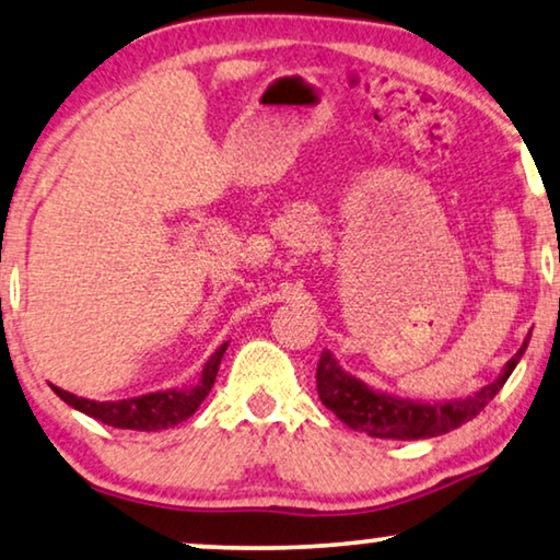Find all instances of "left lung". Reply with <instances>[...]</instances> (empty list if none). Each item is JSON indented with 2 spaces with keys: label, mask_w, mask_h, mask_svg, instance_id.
Instances as JSON below:
<instances>
[{
  "label": "left lung",
  "mask_w": 560,
  "mask_h": 560,
  "mask_svg": "<svg viewBox=\"0 0 560 560\" xmlns=\"http://www.w3.org/2000/svg\"><path fill=\"white\" fill-rule=\"evenodd\" d=\"M530 334L523 339L513 360H508L498 377L475 392L470 397L445 399V402H420L387 392L372 389L366 382L345 372L329 349H324L319 366H316V392L327 405V410L357 432L382 440H428L457 430L460 424L478 417L482 407L493 399L511 377L515 364L528 349Z\"/></svg>",
  "instance_id": "obj_1"
}]
</instances>
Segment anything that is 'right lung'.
Listing matches in <instances>:
<instances>
[{"instance_id":"add662e5","label":"right lung","mask_w":560,"mask_h":560,"mask_svg":"<svg viewBox=\"0 0 560 560\" xmlns=\"http://www.w3.org/2000/svg\"><path fill=\"white\" fill-rule=\"evenodd\" d=\"M229 341L215 349V352L208 357V362L200 370L198 380L190 382V385L183 387H173V389H158V392H148V395L140 397H130V399H110V402H97V399H85L72 395V392H65L60 387H55V395L88 417H95V420L110 424V428H120V430H140V432H155V430H168L180 424L183 420H188L194 415L200 402L208 397L211 392L215 374H219V366L223 354H226Z\"/></svg>"}]
</instances>
